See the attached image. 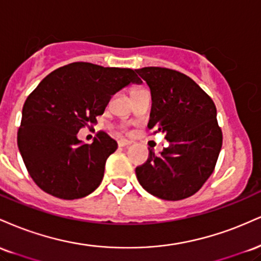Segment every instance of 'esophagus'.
<instances>
[{
    "mask_svg": "<svg viewBox=\"0 0 261 261\" xmlns=\"http://www.w3.org/2000/svg\"><path fill=\"white\" fill-rule=\"evenodd\" d=\"M118 145H119V147H127V146L131 145V142H128V141H126V140H120L118 142Z\"/></svg>",
    "mask_w": 261,
    "mask_h": 261,
    "instance_id": "obj_1",
    "label": "esophagus"
}]
</instances>
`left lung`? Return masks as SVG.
Masks as SVG:
<instances>
[{
  "mask_svg": "<svg viewBox=\"0 0 261 261\" xmlns=\"http://www.w3.org/2000/svg\"><path fill=\"white\" fill-rule=\"evenodd\" d=\"M151 91L147 127L166 134L169 146L160 154L149 151L136 168L137 180L151 195L181 200L200 190L214 172L222 147V131L215 103L197 83L163 67L135 70Z\"/></svg>",
  "mask_w": 261,
  "mask_h": 261,
  "instance_id": "left-lung-1",
  "label": "left lung"
}]
</instances>
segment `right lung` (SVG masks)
<instances>
[{
  "label": "right lung",
  "instance_id": "obj_1",
  "mask_svg": "<svg viewBox=\"0 0 261 261\" xmlns=\"http://www.w3.org/2000/svg\"><path fill=\"white\" fill-rule=\"evenodd\" d=\"M131 83H142L131 68L73 62L47 74L29 94L17 142L29 175L41 190L73 200L99 187L118 143L99 133L88 145L77 134L87 122L97 121L112 95Z\"/></svg>",
  "mask_w": 261,
  "mask_h": 261
}]
</instances>
